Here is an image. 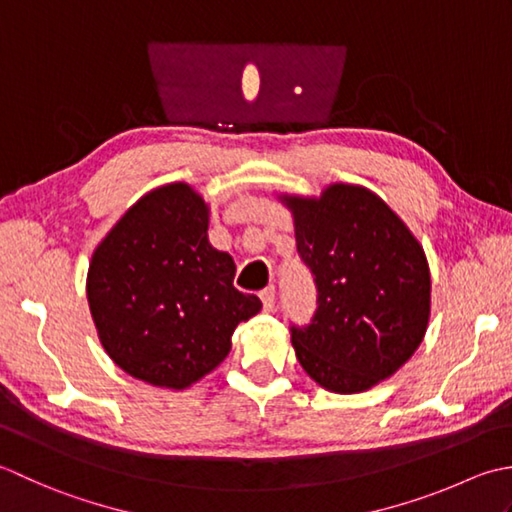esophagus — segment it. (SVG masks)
I'll list each match as a JSON object with an SVG mask.
<instances>
[{
  "mask_svg": "<svg viewBox=\"0 0 512 512\" xmlns=\"http://www.w3.org/2000/svg\"><path fill=\"white\" fill-rule=\"evenodd\" d=\"M260 300H263V311H274L276 307V289L274 287H265L260 291Z\"/></svg>",
  "mask_w": 512,
  "mask_h": 512,
  "instance_id": "1",
  "label": "esophagus"
}]
</instances>
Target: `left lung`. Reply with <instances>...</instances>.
I'll list each match as a JSON object with an SVG mask.
<instances>
[{"instance_id":"obj_1","label":"left lung","mask_w":512,"mask_h":512,"mask_svg":"<svg viewBox=\"0 0 512 512\" xmlns=\"http://www.w3.org/2000/svg\"><path fill=\"white\" fill-rule=\"evenodd\" d=\"M296 247L318 289L307 327H291L302 369L333 393H360L409 360L429 327L424 249L367 187L333 183L320 198L283 196Z\"/></svg>"}]
</instances>
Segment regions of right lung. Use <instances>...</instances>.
Instances as JSON below:
<instances>
[{"mask_svg": "<svg viewBox=\"0 0 512 512\" xmlns=\"http://www.w3.org/2000/svg\"><path fill=\"white\" fill-rule=\"evenodd\" d=\"M210 207L187 183L141 196L95 249L88 305L99 340L132 378L181 391L221 364L263 302L207 241Z\"/></svg>", "mask_w": 512, "mask_h": 512, "instance_id": "1", "label": "right lung"}]
</instances>
